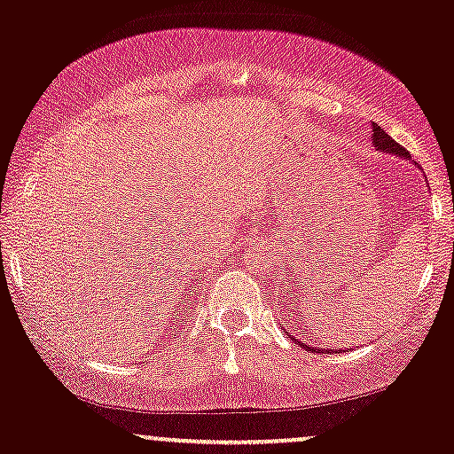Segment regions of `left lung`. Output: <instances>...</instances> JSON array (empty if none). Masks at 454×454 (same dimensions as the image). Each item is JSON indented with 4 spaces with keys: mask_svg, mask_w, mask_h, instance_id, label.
I'll use <instances>...</instances> for the list:
<instances>
[{
    "mask_svg": "<svg viewBox=\"0 0 454 454\" xmlns=\"http://www.w3.org/2000/svg\"><path fill=\"white\" fill-rule=\"evenodd\" d=\"M372 145H374L379 152H385V154H395V156L408 158V150H406V147H402L400 144H397V141L393 139L391 135H387L385 130L380 129L376 122L372 124ZM286 334H287V332H286ZM287 336H289V334H287ZM289 338H292V340H294V345L304 347V348H307V351L319 353V348L307 345V342H304V340H298L296 336H289ZM324 351H325V348H324ZM327 353H334V351H327Z\"/></svg>",
    "mask_w": 454,
    "mask_h": 454,
    "instance_id": "1",
    "label": "left lung"
}]
</instances>
